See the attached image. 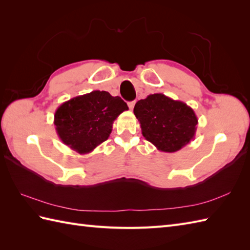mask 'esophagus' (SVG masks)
I'll use <instances>...</instances> for the list:
<instances>
[{
  "instance_id": "obj_1",
  "label": "esophagus",
  "mask_w": 250,
  "mask_h": 250,
  "mask_svg": "<svg viewBox=\"0 0 250 250\" xmlns=\"http://www.w3.org/2000/svg\"><path fill=\"white\" fill-rule=\"evenodd\" d=\"M134 105H135V101H132V102H129L128 103V106H129V108L132 110L134 108Z\"/></svg>"
}]
</instances>
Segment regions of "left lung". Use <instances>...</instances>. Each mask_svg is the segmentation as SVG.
<instances>
[{
    "label": "left lung",
    "instance_id": "8db88e82",
    "mask_svg": "<svg viewBox=\"0 0 250 250\" xmlns=\"http://www.w3.org/2000/svg\"><path fill=\"white\" fill-rule=\"evenodd\" d=\"M142 134L158 150L175 152L194 139L198 117L182 101H175L162 93L149 94L134 106Z\"/></svg>",
    "mask_w": 250,
    "mask_h": 250
}]
</instances>
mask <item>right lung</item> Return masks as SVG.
<instances>
[{
    "label": "right lung",
    "instance_id": "obj_1",
    "mask_svg": "<svg viewBox=\"0 0 250 250\" xmlns=\"http://www.w3.org/2000/svg\"><path fill=\"white\" fill-rule=\"evenodd\" d=\"M128 109L121 98L95 90L62 103L56 110L54 124L63 144L86 155L108 139L114 121Z\"/></svg>",
    "mask_w": 250,
    "mask_h": 250
}]
</instances>
